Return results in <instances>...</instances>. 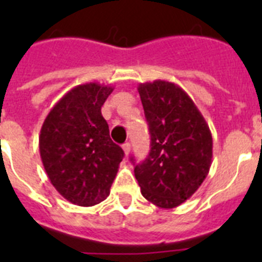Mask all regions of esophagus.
Segmentation results:
<instances>
[{"instance_id":"esophagus-1","label":"esophagus","mask_w":262,"mask_h":262,"mask_svg":"<svg viewBox=\"0 0 262 262\" xmlns=\"http://www.w3.org/2000/svg\"><path fill=\"white\" fill-rule=\"evenodd\" d=\"M122 148H123L124 155H126V156H128L129 151H131V144H129V143H124V144L122 145Z\"/></svg>"}]
</instances>
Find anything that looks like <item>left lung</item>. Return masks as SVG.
Returning a JSON list of instances; mask_svg holds the SVG:
<instances>
[{
  "instance_id": "8db88e82",
  "label": "left lung",
  "mask_w": 262,
  "mask_h": 262,
  "mask_svg": "<svg viewBox=\"0 0 262 262\" xmlns=\"http://www.w3.org/2000/svg\"><path fill=\"white\" fill-rule=\"evenodd\" d=\"M151 134V151L135 164L145 200L173 209L189 200L209 174L212 136L205 118L178 85L164 80L138 88Z\"/></svg>"
}]
</instances>
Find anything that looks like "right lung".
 <instances>
[{
    "instance_id": "obj_1",
    "label": "right lung",
    "mask_w": 262,
    "mask_h": 262,
    "mask_svg": "<svg viewBox=\"0 0 262 262\" xmlns=\"http://www.w3.org/2000/svg\"><path fill=\"white\" fill-rule=\"evenodd\" d=\"M113 90L98 82L73 88L41 126L39 151L46 173L60 195L75 205L94 206L106 200L124 156L101 114Z\"/></svg>"
}]
</instances>
